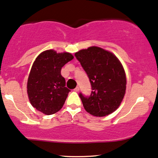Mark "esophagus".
Segmentation results:
<instances>
[{
    "label": "esophagus",
    "instance_id": "34e87169",
    "mask_svg": "<svg viewBox=\"0 0 158 158\" xmlns=\"http://www.w3.org/2000/svg\"><path fill=\"white\" fill-rule=\"evenodd\" d=\"M74 91H75V92H79V87H78V86L74 89Z\"/></svg>",
    "mask_w": 158,
    "mask_h": 158
}]
</instances>
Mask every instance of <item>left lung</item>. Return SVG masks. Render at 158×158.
Masks as SVG:
<instances>
[{
	"label": "left lung",
	"mask_w": 158,
	"mask_h": 158,
	"mask_svg": "<svg viewBox=\"0 0 158 158\" xmlns=\"http://www.w3.org/2000/svg\"><path fill=\"white\" fill-rule=\"evenodd\" d=\"M90 81L89 96L79 93L84 108L95 117L114 112L120 105L126 89V77L117 57L110 52L90 47L75 53Z\"/></svg>",
	"instance_id": "1"
}]
</instances>
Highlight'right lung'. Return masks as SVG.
<instances>
[{
  "instance_id": "right-lung-1",
  "label": "right lung",
  "mask_w": 158,
  "mask_h": 158,
  "mask_svg": "<svg viewBox=\"0 0 158 158\" xmlns=\"http://www.w3.org/2000/svg\"><path fill=\"white\" fill-rule=\"evenodd\" d=\"M73 56L52 49L41 52L33 63L27 79V91L31 105L43 114L60 110L70 91L61 75V69Z\"/></svg>"
}]
</instances>
